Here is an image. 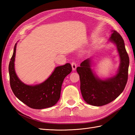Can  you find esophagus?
<instances>
[{"label":"esophagus","instance_id":"obj_1","mask_svg":"<svg viewBox=\"0 0 135 135\" xmlns=\"http://www.w3.org/2000/svg\"><path fill=\"white\" fill-rule=\"evenodd\" d=\"M71 65H72V68H73V70L74 71L75 70L76 68V64L75 63V61H73L71 62Z\"/></svg>","mask_w":135,"mask_h":135}]
</instances>
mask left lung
<instances>
[{
  "instance_id": "8db88e82",
  "label": "left lung",
  "mask_w": 135,
  "mask_h": 135,
  "mask_svg": "<svg viewBox=\"0 0 135 135\" xmlns=\"http://www.w3.org/2000/svg\"><path fill=\"white\" fill-rule=\"evenodd\" d=\"M110 41L116 45L120 57L119 67L115 76L104 80L99 78L91 70L90 59L84 60L76 68L82 97L89 104L102 106L108 104L121 94L127 85L129 59L124 39L118 32L113 30Z\"/></svg>"
}]
</instances>
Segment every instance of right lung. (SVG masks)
Wrapping results in <instances>:
<instances>
[{
    "label": "right lung",
    "mask_w": 135,
    "mask_h": 135,
    "mask_svg": "<svg viewBox=\"0 0 135 135\" xmlns=\"http://www.w3.org/2000/svg\"><path fill=\"white\" fill-rule=\"evenodd\" d=\"M16 44L8 66L10 86L17 98L30 108L43 109L55 105L60 97L61 86L65 76L72 71L70 63L59 66L51 75L42 84L34 86L22 82L17 76L14 69Z\"/></svg>",
    "instance_id": "1"
}]
</instances>
